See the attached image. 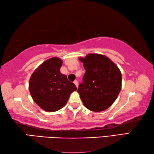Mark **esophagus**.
<instances>
[{"label": "esophagus", "mask_w": 154, "mask_h": 154, "mask_svg": "<svg viewBox=\"0 0 154 154\" xmlns=\"http://www.w3.org/2000/svg\"><path fill=\"white\" fill-rule=\"evenodd\" d=\"M73 83H75V85H76V87H77V88H78V82H77V80H75Z\"/></svg>", "instance_id": "1"}]
</instances>
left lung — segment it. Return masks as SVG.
Segmentation results:
<instances>
[{"instance_id":"obj_1","label":"left lung","mask_w":154,"mask_h":154,"mask_svg":"<svg viewBox=\"0 0 154 154\" xmlns=\"http://www.w3.org/2000/svg\"><path fill=\"white\" fill-rule=\"evenodd\" d=\"M85 72L77 92L83 105L99 112L112 105L122 88V74L116 64L107 57L90 54L80 58Z\"/></svg>"}]
</instances>
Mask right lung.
Returning a JSON list of instances; mask_svg holds the SVG:
<instances>
[{
	"label": "right lung",
	"instance_id": "obj_1",
	"mask_svg": "<svg viewBox=\"0 0 154 154\" xmlns=\"http://www.w3.org/2000/svg\"><path fill=\"white\" fill-rule=\"evenodd\" d=\"M62 65V60L54 57L43 62L30 77V94L34 101L45 111L54 112L62 109L70 94L77 90L66 75L60 72Z\"/></svg>",
	"mask_w": 154,
	"mask_h": 154
}]
</instances>
